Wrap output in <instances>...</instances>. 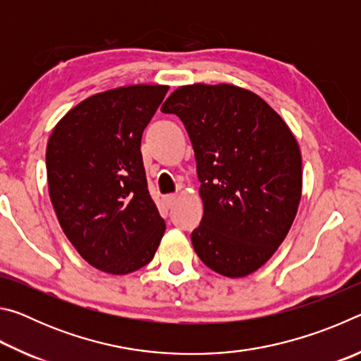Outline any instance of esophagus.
Listing matches in <instances>:
<instances>
[{
  "label": "esophagus",
  "instance_id": "esophagus-1",
  "mask_svg": "<svg viewBox=\"0 0 361 361\" xmlns=\"http://www.w3.org/2000/svg\"><path fill=\"white\" fill-rule=\"evenodd\" d=\"M164 202H166V205L170 209V207H172V205L176 202V195H175V194L166 195V197H164Z\"/></svg>",
  "mask_w": 361,
  "mask_h": 361
}]
</instances>
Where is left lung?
I'll return each mask as SVG.
<instances>
[{
	"label": "left lung",
	"instance_id": "1",
	"mask_svg": "<svg viewBox=\"0 0 361 361\" xmlns=\"http://www.w3.org/2000/svg\"><path fill=\"white\" fill-rule=\"evenodd\" d=\"M191 140L204 216L195 253L224 277L267 262L295 221L302 189L301 151L267 103L232 84L181 85L164 102Z\"/></svg>",
	"mask_w": 361,
	"mask_h": 361
}]
</instances>
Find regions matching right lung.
Returning a JSON list of instances; mask_svg holds the SVG:
<instances>
[{
    "label": "right lung",
    "mask_w": 361,
    "mask_h": 361,
    "mask_svg": "<svg viewBox=\"0 0 361 361\" xmlns=\"http://www.w3.org/2000/svg\"><path fill=\"white\" fill-rule=\"evenodd\" d=\"M169 85L137 84L82 100L46 149L51 202L90 266L124 276L148 264L166 223L148 192L140 146Z\"/></svg>",
    "instance_id": "right-lung-1"
}]
</instances>
